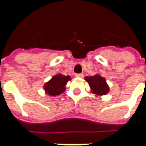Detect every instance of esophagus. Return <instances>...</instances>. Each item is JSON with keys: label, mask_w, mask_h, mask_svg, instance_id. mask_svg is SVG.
<instances>
[{"label": "esophagus", "mask_w": 146, "mask_h": 146, "mask_svg": "<svg viewBox=\"0 0 146 146\" xmlns=\"http://www.w3.org/2000/svg\"><path fill=\"white\" fill-rule=\"evenodd\" d=\"M75 76H76V77H83L84 74H83V73H76Z\"/></svg>", "instance_id": "esophagus-1"}]
</instances>
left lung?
<instances>
[{
    "mask_svg": "<svg viewBox=\"0 0 146 146\" xmlns=\"http://www.w3.org/2000/svg\"><path fill=\"white\" fill-rule=\"evenodd\" d=\"M85 80L89 84L92 92L97 95H102L107 94L109 92V87L105 78L99 75L86 76Z\"/></svg>",
    "mask_w": 146,
    "mask_h": 146,
    "instance_id": "1",
    "label": "left lung"
}]
</instances>
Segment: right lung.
Instances as JSON below:
<instances>
[{"instance_id":"obj_1","label":"right lung","mask_w":146,"mask_h":146,"mask_svg":"<svg viewBox=\"0 0 146 146\" xmlns=\"http://www.w3.org/2000/svg\"><path fill=\"white\" fill-rule=\"evenodd\" d=\"M70 80L69 76H64L62 74H58L53 76L50 81L46 83L44 85V90L48 95H59L65 91V86Z\"/></svg>"}]
</instances>
